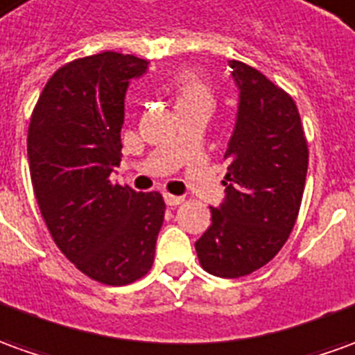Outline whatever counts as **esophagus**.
<instances>
[{
	"label": "esophagus",
	"mask_w": 355,
	"mask_h": 355,
	"mask_svg": "<svg viewBox=\"0 0 355 355\" xmlns=\"http://www.w3.org/2000/svg\"><path fill=\"white\" fill-rule=\"evenodd\" d=\"M164 201H166L168 207H178V205H182L185 199H183V197H178V195H170V193H166V195H164Z\"/></svg>",
	"instance_id": "1"
}]
</instances>
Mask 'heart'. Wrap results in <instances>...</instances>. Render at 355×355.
Segmentation results:
<instances>
[{
	"instance_id": "obj_1",
	"label": "heart",
	"mask_w": 355,
	"mask_h": 355,
	"mask_svg": "<svg viewBox=\"0 0 355 355\" xmlns=\"http://www.w3.org/2000/svg\"><path fill=\"white\" fill-rule=\"evenodd\" d=\"M168 87L172 90L178 110L193 106V104H202V102L212 104V96H214L212 87L201 71L178 69L175 73H172Z\"/></svg>"
}]
</instances>
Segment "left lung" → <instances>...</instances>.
I'll use <instances>...</instances> for the list:
<instances>
[{
	"mask_svg": "<svg viewBox=\"0 0 355 355\" xmlns=\"http://www.w3.org/2000/svg\"><path fill=\"white\" fill-rule=\"evenodd\" d=\"M239 87L238 121L224 153L226 199L195 243L209 275L239 278L272 261L302 207L309 148L294 98L261 71L230 61Z\"/></svg>",
	"mask_w": 355,
	"mask_h": 355,
	"instance_id": "obj_1",
	"label": "left lung"
}]
</instances>
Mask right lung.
Here are the masks:
<instances>
[{
	"label": "right lung",
	"instance_id": "1",
	"mask_svg": "<svg viewBox=\"0 0 355 355\" xmlns=\"http://www.w3.org/2000/svg\"><path fill=\"white\" fill-rule=\"evenodd\" d=\"M148 61L102 51L51 75L28 125L36 202L63 255L100 284L125 286L150 270L166 202L110 180L121 160L123 98Z\"/></svg>",
	"mask_w": 355,
	"mask_h": 355
}]
</instances>
